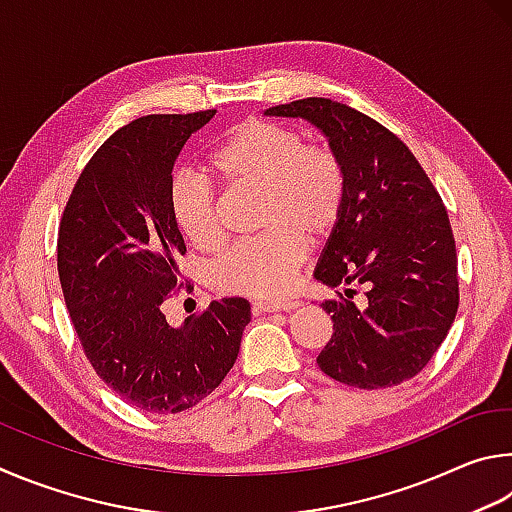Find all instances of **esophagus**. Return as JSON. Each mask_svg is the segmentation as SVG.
<instances>
[{
	"label": "esophagus",
	"mask_w": 512,
	"mask_h": 512,
	"mask_svg": "<svg viewBox=\"0 0 512 512\" xmlns=\"http://www.w3.org/2000/svg\"><path fill=\"white\" fill-rule=\"evenodd\" d=\"M301 306L299 301H285V303H276V301H256L254 310L256 312H290L297 310Z\"/></svg>",
	"instance_id": "obj_1"
}]
</instances>
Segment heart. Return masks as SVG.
<instances>
[{"mask_svg": "<svg viewBox=\"0 0 512 512\" xmlns=\"http://www.w3.org/2000/svg\"><path fill=\"white\" fill-rule=\"evenodd\" d=\"M209 166L231 186L261 188L256 227L265 229L236 242L211 265L213 288L256 299L283 297L306 258V240L315 245L328 238L339 220L346 195L342 164L297 130L251 119L224 137ZM170 211L197 249L211 251L222 242L218 202L206 179L177 177Z\"/></svg>", "mask_w": 512, "mask_h": 512, "instance_id": "heart-1", "label": "heart"}]
</instances>
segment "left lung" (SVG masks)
Wrapping results in <instances>:
<instances>
[{
	"instance_id": "1",
	"label": "left lung",
	"mask_w": 512,
	"mask_h": 512,
	"mask_svg": "<svg viewBox=\"0 0 512 512\" xmlns=\"http://www.w3.org/2000/svg\"><path fill=\"white\" fill-rule=\"evenodd\" d=\"M324 134L346 179L344 206L315 279L342 292L324 301L333 337L317 364L355 389H387L432 360L459 308L456 245L441 195L411 150L371 116L328 98L265 112ZM351 284L365 288V306Z\"/></svg>"
}]
</instances>
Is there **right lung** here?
<instances>
[{"label": "right lung", "instance_id": "1", "mask_svg": "<svg viewBox=\"0 0 512 512\" xmlns=\"http://www.w3.org/2000/svg\"><path fill=\"white\" fill-rule=\"evenodd\" d=\"M213 114H150L116 130L80 173L58 231L62 294L89 364L150 414H179L218 389L251 321L238 297L179 328L161 310L186 254L170 211L173 168Z\"/></svg>", "mask_w": 512, "mask_h": 512}]
</instances>
